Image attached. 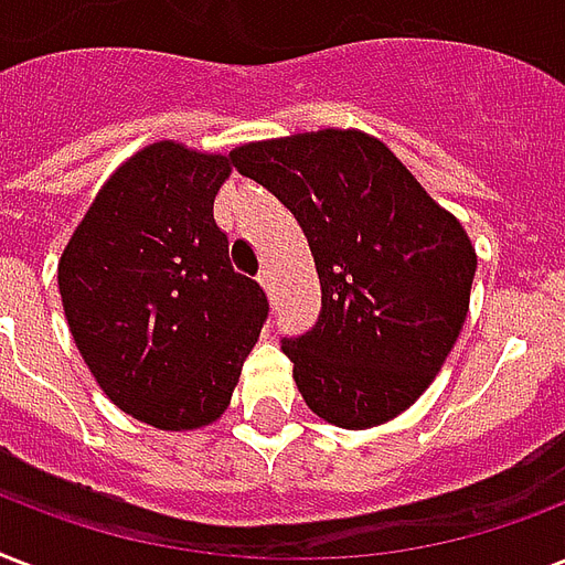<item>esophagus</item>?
Masks as SVG:
<instances>
[{
    "label": "esophagus",
    "instance_id": "34e87169",
    "mask_svg": "<svg viewBox=\"0 0 565 565\" xmlns=\"http://www.w3.org/2000/svg\"><path fill=\"white\" fill-rule=\"evenodd\" d=\"M257 281H260V287H264L269 296H273L275 290V278H273V269H260V275H257Z\"/></svg>",
    "mask_w": 565,
    "mask_h": 565
}]
</instances>
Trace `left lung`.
Returning <instances> with one entry per match:
<instances>
[{
    "label": "left lung",
    "mask_w": 565,
    "mask_h": 565,
    "mask_svg": "<svg viewBox=\"0 0 565 565\" xmlns=\"http://www.w3.org/2000/svg\"><path fill=\"white\" fill-rule=\"evenodd\" d=\"M231 161L299 220L313 252L317 326L281 340L301 398L352 430L407 411L466 322L478 257L463 225L354 128L237 146Z\"/></svg>",
    "instance_id": "left-lung-1"
}]
</instances>
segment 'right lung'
<instances>
[{
	"label": "right lung",
	"instance_id": "add662e5",
	"mask_svg": "<svg viewBox=\"0 0 565 565\" xmlns=\"http://www.w3.org/2000/svg\"><path fill=\"white\" fill-rule=\"evenodd\" d=\"M228 175L231 154L146 146L105 181L57 264L66 326L96 384L161 430L220 419L269 317L213 220Z\"/></svg>",
	"mask_w": 565,
	"mask_h": 565
}]
</instances>
